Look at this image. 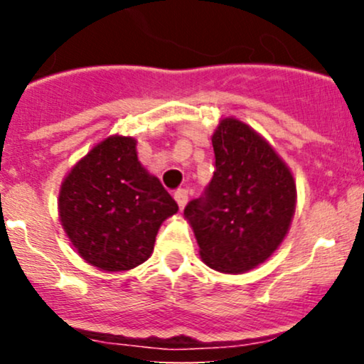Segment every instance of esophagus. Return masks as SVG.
I'll list each match as a JSON object with an SVG mask.
<instances>
[{"mask_svg":"<svg viewBox=\"0 0 364 364\" xmlns=\"http://www.w3.org/2000/svg\"><path fill=\"white\" fill-rule=\"evenodd\" d=\"M174 200L178 202L179 208H183L188 202V191L183 190V188H181V190H176V191H174Z\"/></svg>","mask_w":364,"mask_h":364,"instance_id":"34e87169","label":"esophagus"}]
</instances>
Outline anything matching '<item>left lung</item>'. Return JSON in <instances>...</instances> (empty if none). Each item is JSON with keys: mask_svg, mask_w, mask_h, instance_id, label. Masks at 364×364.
Instances as JSON below:
<instances>
[{"mask_svg": "<svg viewBox=\"0 0 364 364\" xmlns=\"http://www.w3.org/2000/svg\"><path fill=\"white\" fill-rule=\"evenodd\" d=\"M212 147L214 176L205 195L188 203L185 219L205 265L243 274L272 257L286 237L296 210V181L272 145L232 116L220 119Z\"/></svg>", "mask_w": 364, "mask_h": 364, "instance_id": "8db88e82", "label": "left lung"}]
</instances>
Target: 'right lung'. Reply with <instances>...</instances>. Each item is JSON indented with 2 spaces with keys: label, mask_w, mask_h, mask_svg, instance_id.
Listing matches in <instances>:
<instances>
[{
  "label": "right lung",
  "mask_w": 364,
  "mask_h": 364,
  "mask_svg": "<svg viewBox=\"0 0 364 364\" xmlns=\"http://www.w3.org/2000/svg\"><path fill=\"white\" fill-rule=\"evenodd\" d=\"M58 212L77 253L104 272L149 260L161 224L178 203L140 164L133 136L95 144L63 179Z\"/></svg>",
  "instance_id": "add662e5"
}]
</instances>
